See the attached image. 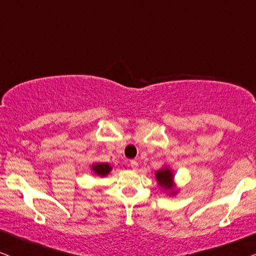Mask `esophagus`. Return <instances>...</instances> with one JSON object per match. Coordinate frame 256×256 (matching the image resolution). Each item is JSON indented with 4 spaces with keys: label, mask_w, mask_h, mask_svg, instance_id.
<instances>
[{
    "label": "esophagus",
    "mask_w": 256,
    "mask_h": 256,
    "mask_svg": "<svg viewBox=\"0 0 256 256\" xmlns=\"http://www.w3.org/2000/svg\"><path fill=\"white\" fill-rule=\"evenodd\" d=\"M129 166H130V168H132V170H136V169H138V163L136 162L135 160H130V163H129Z\"/></svg>",
    "instance_id": "esophagus-1"
}]
</instances>
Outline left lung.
<instances>
[{
	"mask_svg": "<svg viewBox=\"0 0 256 256\" xmlns=\"http://www.w3.org/2000/svg\"><path fill=\"white\" fill-rule=\"evenodd\" d=\"M172 178H174V174L171 172V170L168 169V168L160 169V171H157L156 172V180L158 182V185L164 188V190L174 188Z\"/></svg>",
	"mask_w": 256,
	"mask_h": 256,
	"instance_id": "1",
	"label": "left lung"
}]
</instances>
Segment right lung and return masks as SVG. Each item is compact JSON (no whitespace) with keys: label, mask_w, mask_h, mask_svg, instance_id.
Returning <instances> with one entry per match:
<instances>
[{"label":"right lung","mask_w":256,"mask_h":256,"mask_svg":"<svg viewBox=\"0 0 256 256\" xmlns=\"http://www.w3.org/2000/svg\"><path fill=\"white\" fill-rule=\"evenodd\" d=\"M92 170L98 174V176H106V174H110L112 168L110 166V164L107 163H98L93 164Z\"/></svg>","instance_id":"obj_1"}]
</instances>
